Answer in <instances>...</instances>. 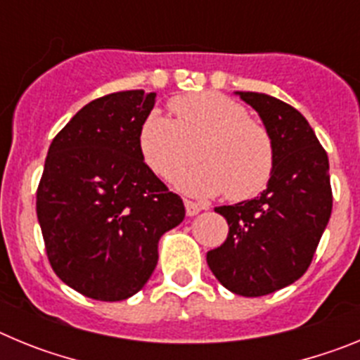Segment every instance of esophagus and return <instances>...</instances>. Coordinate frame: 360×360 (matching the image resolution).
I'll return each mask as SVG.
<instances>
[{
  "instance_id": "obj_1",
  "label": "esophagus",
  "mask_w": 360,
  "mask_h": 360,
  "mask_svg": "<svg viewBox=\"0 0 360 360\" xmlns=\"http://www.w3.org/2000/svg\"><path fill=\"white\" fill-rule=\"evenodd\" d=\"M184 205H186V214L187 216H196L203 209L200 203L191 202V200H184Z\"/></svg>"
}]
</instances>
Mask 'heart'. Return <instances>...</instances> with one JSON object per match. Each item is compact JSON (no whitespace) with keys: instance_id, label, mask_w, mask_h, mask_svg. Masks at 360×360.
I'll return each mask as SVG.
<instances>
[{"instance_id":"heart-1","label":"heart","mask_w":360,"mask_h":360,"mask_svg":"<svg viewBox=\"0 0 360 360\" xmlns=\"http://www.w3.org/2000/svg\"><path fill=\"white\" fill-rule=\"evenodd\" d=\"M174 119L151 111L139 129V151L149 169L169 180L193 158L198 160L176 176L189 195L231 200L259 195L274 173V144L262 124L249 119L240 103L218 91H196L171 101Z\"/></svg>"}]
</instances>
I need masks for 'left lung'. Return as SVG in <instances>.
<instances>
[{"mask_svg":"<svg viewBox=\"0 0 360 360\" xmlns=\"http://www.w3.org/2000/svg\"><path fill=\"white\" fill-rule=\"evenodd\" d=\"M257 111L274 144V173L252 200L214 211L227 240L207 252V265L227 290L259 297L297 281L310 266L332 214L328 155L308 120L290 104L256 91H236Z\"/></svg>","mask_w":360,"mask_h":360,"instance_id":"left-lung-1","label":"left lung"}]
</instances>
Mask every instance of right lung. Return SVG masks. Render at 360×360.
Segmentation results:
<instances>
[{
  "mask_svg": "<svg viewBox=\"0 0 360 360\" xmlns=\"http://www.w3.org/2000/svg\"><path fill=\"white\" fill-rule=\"evenodd\" d=\"M157 94L95 98L57 133L37 187V219L53 272L97 301L144 287L162 234L182 224V198L149 169L139 129Z\"/></svg>",
  "mask_w": 360,
  "mask_h": 360,
  "instance_id": "add662e5",
  "label": "right lung"
}]
</instances>
